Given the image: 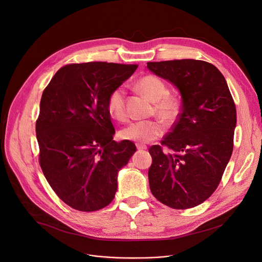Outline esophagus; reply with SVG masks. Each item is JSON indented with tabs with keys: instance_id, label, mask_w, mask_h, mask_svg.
<instances>
[{
	"instance_id": "1",
	"label": "esophagus",
	"mask_w": 262,
	"mask_h": 262,
	"mask_svg": "<svg viewBox=\"0 0 262 262\" xmlns=\"http://www.w3.org/2000/svg\"><path fill=\"white\" fill-rule=\"evenodd\" d=\"M137 148H138L139 150H143V149H146V148H147V146H146V145H144V144H139V143H137Z\"/></svg>"
}]
</instances>
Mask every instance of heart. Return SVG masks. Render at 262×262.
Listing matches in <instances>:
<instances>
[{"label": "heart", "instance_id": "obj_1", "mask_svg": "<svg viewBox=\"0 0 262 262\" xmlns=\"http://www.w3.org/2000/svg\"><path fill=\"white\" fill-rule=\"evenodd\" d=\"M144 95L154 102L153 112L168 124L174 123L181 114V101L177 96L170 94L164 81L155 75H145L136 84ZM108 114L118 121L126 119L125 90L122 86L116 87L108 94L106 101ZM164 133V124L159 119L133 122L120 132L124 140L138 143H147L157 139Z\"/></svg>", "mask_w": 262, "mask_h": 262}]
</instances>
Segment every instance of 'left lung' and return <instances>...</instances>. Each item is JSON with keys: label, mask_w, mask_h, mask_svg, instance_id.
Returning a JSON list of instances; mask_svg holds the SVG:
<instances>
[{"label": "left lung", "mask_w": 262, "mask_h": 262, "mask_svg": "<svg viewBox=\"0 0 262 262\" xmlns=\"http://www.w3.org/2000/svg\"><path fill=\"white\" fill-rule=\"evenodd\" d=\"M147 68L182 95V113L171 132L148 149L150 191L171 208L195 207L215 191L230 159L235 102L223 74L207 61L175 59L147 62Z\"/></svg>", "instance_id": "obj_1"}]
</instances>
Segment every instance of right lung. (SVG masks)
<instances>
[{"label":"right lung","instance_id":"1","mask_svg":"<svg viewBox=\"0 0 262 262\" xmlns=\"http://www.w3.org/2000/svg\"><path fill=\"white\" fill-rule=\"evenodd\" d=\"M137 64L70 63L55 73L40 101L36 135L39 163L58 198L79 211L112 203L118 172L136 152L128 140L116 142L106 107L108 94Z\"/></svg>","mask_w":262,"mask_h":262}]
</instances>
